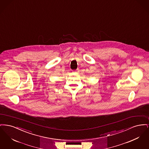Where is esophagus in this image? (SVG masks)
<instances>
[{"label":"esophagus","instance_id":"obj_1","mask_svg":"<svg viewBox=\"0 0 149 149\" xmlns=\"http://www.w3.org/2000/svg\"><path fill=\"white\" fill-rule=\"evenodd\" d=\"M79 71V69H77V70H76L75 71H74V72H78Z\"/></svg>","mask_w":149,"mask_h":149}]
</instances>
